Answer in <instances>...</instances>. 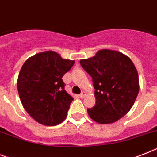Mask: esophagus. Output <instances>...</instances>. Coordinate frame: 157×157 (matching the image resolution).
<instances>
[{
    "label": "esophagus",
    "mask_w": 157,
    "mask_h": 157,
    "mask_svg": "<svg viewBox=\"0 0 157 157\" xmlns=\"http://www.w3.org/2000/svg\"><path fill=\"white\" fill-rule=\"evenodd\" d=\"M85 96H86V93H85V92H84V91H83V92L81 93V94L79 95V97H81V98H84V97H85Z\"/></svg>",
    "instance_id": "esophagus-1"
}]
</instances>
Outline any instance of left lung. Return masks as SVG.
Returning <instances> with one entry per match:
<instances>
[{"label":"left lung","mask_w":157,"mask_h":157,"mask_svg":"<svg viewBox=\"0 0 157 157\" xmlns=\"http://www.w3.org/2000/svg\"><path fill=\"white\" fill-rule=\"evenodd\" d=\"M80 63L92 76L95 89L96 105L87 110L91 119L106 124L126 115L140 88L137 70L131 59L118 51L101 49Z\"/></svg>","instance_id":"8db88e82"}]
</instances>
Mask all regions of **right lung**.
<instances>
[{"label": "right lung", "mask_w": 157, "mask_h": 157, "mask_svg": "<svg viewBox=\"0 0 157 157\" xmlns=\"http://www.w3.org/2000/svg\"><path fill=\"white\" fill-rule=\"evenodd\" d=\"M74 62L45 51L22 65L17 79L19 97L26 112L38 123L54 126L66 118L73 98L64 89L62 77Z\"/></svg>", "instance_id": "add662e5"}]
</instances>
